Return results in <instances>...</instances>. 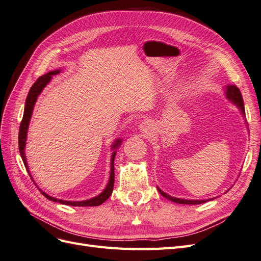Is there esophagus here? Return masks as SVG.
<instances>
[{
	"mask_svg": "<svg viewBox=\"0 0 261 261\" xmlns=\"http://www.w3.org/2000/svg\"><path fill=\"white\" fill-rule=\"evenodd\" d=\"M139 130L141 133H144L145 135L147 136H150L152 134V130H153V127H152V124L150 123L149 121H144L143 123H141L139 125Z\"/></svg>",
	"mask_w": 261,
	"mask_h": 261,
	"instance_id": "34e87169",
	"label": "esophagus"
}]
</instances>
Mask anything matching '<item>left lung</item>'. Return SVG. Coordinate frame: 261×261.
I'll return each instance as SVG.
<instances>
[{
    "instance_id": "left-lung-1",
    "label": "left lung",
    "mask_w": 261,
    "mask_h": 261,
    "mask_svg": "<svg viewBox=\"0 0 261 261\" xmlns=\"http://www.w3.org/2000/svg\"><path fill=\"white\" fill-rule=\"evenodd\" d=\"M224 93H225V97L226 99L233 103L236 108L240 110L241 114L243 115L244 120H245V108H244V101H243V97H242V93L240 91V89L238 87L234 86V85H227L225 88H224ZM245 123H246V120H245ZM159 193L164 197V198H167L173 202H176V203H183V204H199V203H203L206 201H209L213 198H209V199H183V198H176V197H172L171 195L164 193L162 189H160L159 187H156Z\"/></svg>"
}]
</instances>
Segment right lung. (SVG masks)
Here are the masks:
<instances>
[{
	"mask_svg": "<svg viewBox=\"0 0 261 261\" xmlns=\"http://www.w3.org/2000/svg\"><path fill=\"white\" fill-rule=\"evenodd\" d=\"M61 72V69H55V70H51V72L46 73L45 75L39 77L37 82L31 86V88L28 92V96L25 102V110H23V116H22V120L19 126V134H18V147H19V152H20V156L22 159L23 164H25L26 170L29 173V175L31 177L30 174V171L28 168V164H27V160H26V153H25V147H26V140H27V133H28V126L30 123V118L31 115H33V111H34V108L35 105L37 102V99L39 97V94L42 92V90L44 89V87L50 83V81L52 80V76L57 75ZM122 145V139L121 138H117L113 141V144L111 146V149L113 150L112 152V156H111V171H110V178L108 184L106 186V188L102 191L98 196L93 197V198L90 199H87V200H81V201H70V200H63V199H58V198H54V197L45 194L43 191H41L40 188H39V191L41 192V194L45 197L46 199H49L51 201L54 202H60L63 204H68V206H74V207H94V206H100L101 203H103L110 196H111L112 192H113V187H114V159H115V154H116V150L117 148ZM33 179V177H31ZM34 180V179H33ZM35 183V181H34ZM36 184V183H35Z\"/></svg>",
	"mask_w": 261,
	"mask_h": 261,
	"instance_id": "add662e5",
	"label": "right lung"
}]
</instances>
